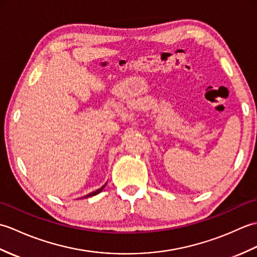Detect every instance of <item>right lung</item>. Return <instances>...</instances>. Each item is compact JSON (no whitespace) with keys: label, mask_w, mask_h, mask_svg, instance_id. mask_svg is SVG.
Masks as SVG:
<instances>
[{"label":"right lung","mask_w":257,"mask_h":257,"mask_svg":"<svg viewBox=\"0 0 257 257\" xmlns=\"http://www.w3.org/2000/svg\"><path fill=\"white\" fill-rule=\"evenodd\" d=\"M106 184H107V183H106ZM106 184H105V185H102V187H101L100 189H98V190L94 191V192H91V193H89V194H87V195H85V196H84V198H85V199H87V198H89V196H94V195H96V194H98V193H100V192H101V191H102V189L106 187Z\"/></svg>","instance_id":"obj_1"}]
</instances>
